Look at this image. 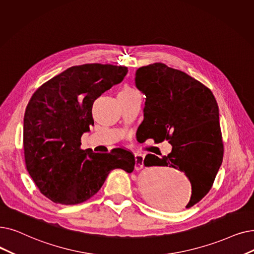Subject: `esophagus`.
I'll use <instances>...</instances> for the list:
<instances>
[{"instance_id": "34e87169", "label": "esophagus", "mask_w": 254, "mask_h": 254, "mask_svg": "<svg viewBox=\"0 0 254 254\" xmlns=\"http://www.w3.org/2000/svg\"><path fill=\"white\" fill-rule=\"evenodd\" d=\"M143 162H144V156L141 153H135V168L141 169L143 167Z\"/></svg>"}]
</instances>
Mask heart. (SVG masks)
<instances>
[{
  "mask_svg": "<svg viewBox=\"0 0 254 254\" xmlns=\"http://www.w3.org/2000/svg\"><path fill=\"white\" fill-rule=\"evenodd\" d=\"M130 91H133V89H131V88H129V87H127V86H126V87H124V89L121 90L120 92L126 93V92H130Z\"/></svg>",
  "mask_w": 254,
  "mask_h": 254,
  "instance_id": "1",
  "label": "heart"
}]
</instances>
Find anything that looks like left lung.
Segmentation results:
<instances>
[{
    "instance_id": "obj_1",
    "label": "left lung",
    "mask_w": 254,
    "mask_h": 254,
    "mask_svg": "<svg viewBox=\"0 0 254 254\" xmlns=\"http://www.w3.org/2000/svg\"><path fill=\"white\" fill-rule=\"evenodd\" d=\"M135 84L146 96L138 141L152 138L159 143L166 139L172 145L167 157L147 154L144 165L183 171L192 187L186 205L189 208L212 188L223 160L216 98L200 82L163 63L138 68Z\"/></svg>"
}]
</instances>
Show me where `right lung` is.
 Returning <instances> with one entry per match:
<instances>
[{
  "instance_id": "1",
  "label": "right lung",
  "mask_w": 254,
  "mask_h": 254,
  "mask_svg": "<svg viewBox=\"0 0 254 254\" xmlns=\"http://www.w3.org/2000/svg\"><path fill=\"white\" fill-rule=\"evenodd\" d=\"M126 66H72L43 84L31 97L24 117L27 170L49 199L78 204L96 194L113 169L130 173L134 154L123 148L95 153L81 149V137L94 125L97 97L123 82Z\"/></svg>"
}]
</instances>
